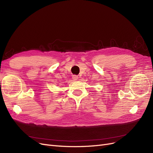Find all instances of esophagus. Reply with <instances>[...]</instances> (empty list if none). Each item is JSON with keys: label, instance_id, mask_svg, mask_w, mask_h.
Segmentation results:
<instances>
[{"label": "esophagus", "instance_id": "34e87169", "mask_svg": "<svg viewBox=\"0 0 153 153\" xmlns=\"http://www.w3.org/2000/svg\"><path fill=\"white\" fill-rule=\"evenodd\" d=\"M73 79L74 80H77V79H78V76H76V75H73Z\"/></svg>", "mask_w": 153, "mask_h": 153}]
</instances>
